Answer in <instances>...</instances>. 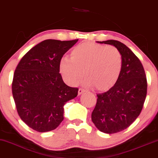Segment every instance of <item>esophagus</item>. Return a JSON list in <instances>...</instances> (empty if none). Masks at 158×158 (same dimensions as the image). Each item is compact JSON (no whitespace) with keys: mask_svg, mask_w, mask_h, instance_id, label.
Returning <instances> with one entry per match:
<instances>
[{"mask_svg":"<svg viewBox=\"0 0 158 158\" xmlns=\"http://www.w3.org/2000/svg\"><path fill=\"white\" fill-rule=\"evenodd\" d=\"M85 90L84 89H83V88H79V90H78V95H81L82 93H83L84 92H85Z\"/></svg>","mask_w":158,"mask_h":158,"instance_id":"1","label":"esophagus"}]
</instances>
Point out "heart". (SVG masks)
Returning a JSON list of instances; mask_svg holds the SVG:
<instances>
[{"label": "heart", "instance_id": "obj_1", "mask_svg": "<svg viewBox=\"0 0 158 158\" xmlns=\"http://www.w3.org/2000/svg\"><path fill=\"white\" fill-rule=\"evenodd\" d=\"M59 68L63 79L68 85H77L84 73L87 86L103 91L118 82L122 72L123 59L115 47L83 43L73 48L70 58H61Z\"/></svg>", "mask_w": 158, "mask_h": 158}]
</instances>
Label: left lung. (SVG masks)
I'll return each instance as SVG.
<instances>
[{
  "mask_svg": "<svg viewBox=\"0 0 158 158\" xmlns=\"http://www.w3.org/2000/svg\"><path fill=\"white\" fill-rule=\"evenodd\" d=\"M115 46L120 52L123 68L115 85L98 94L91 118L102 132L113 134L128 127L138 117L147 95V78L140 60L120 41H97Z\"/></svg>",
  "mask_w": 158,
  "mask_h": 158,
  "instance_id": "8db88e82",
  "label": "left lung"
}]
</instances>
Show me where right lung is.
Instances as JSON below:
<instances>
[{
    "instance_id": "right-lung-1",
    "label": "right lung",
    "mask_w": 158,
    "mask_h": 158,
    "mask_svg": "<svg viewBox=\"0 0 158 158\" xmlns=\"http://www.w3.org/2000/svg\"><path fill=\"white\" fill-rule=\"evenodd\" d=\"M77 40H43L17 65L12 83L13 99L20 118L35 131L56 129L63 120L64 105L77 95L78 88L68 86L59 73L61 58Z\"/></svg>"
}]
</instances>
